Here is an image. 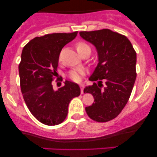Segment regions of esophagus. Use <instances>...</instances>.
<instances>
[{
    "label": "esophagus",
    "instance_id": "1",
    "mask_svg": "<svg viewBox=\"0 0 157 157\" xmlns=\"http://www.w3.org/2000/svg\"><path fill=\"white\" fill-rule=\"evenodd\" d=\"M80 89H81V93H83V89H84V85L82 83H80Z\"/></svg>",
    "mask_w": 157,
    "mask_h": 157
}]
</instances>
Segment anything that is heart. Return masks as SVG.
<instances>
[{"label": "heart", "mask_w": 157, "mask_h": 157, "mask_svg": "<svg viewBox=\"0 0 157 157\" xmlns=\"http://www.w3.org/2000/svg\"><path fill=\"white\" fill-rule=\"evenodd\" d=\"M76 48L78 53L84 51L86 49H90L89 46L88 44H86L84 42H79L77 43L76 45ZM84 71L82 69H75L72 70L71 71H70L69 73V77L71 80L75 81V82H80L82 80V77L84 75Z\"/></svg>", "instance_id": "heart-1"}]
</instances>
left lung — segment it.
I'll list each match as a JSON object with an SVG mask.
<instances>
[{
  "mask_svg": "<svg viewBox=\"0 0 157 157\" xmlns=\"http://www.w3.org/2000/svg\"><path fill=\"white\" fill-rule=\"evenodd\" d=\"M80 35L94 46L98 56V63L89 77L97 82L84 89L94 100L86 107V113L94 121H110L121 112L131 96L136 77V52L125 36L107 29L80 32Z\"/></svg>",
  "mask_w": 157,
  "mask_h": 157,
  "instance_id": "8db88e82",
  "label": "left lung"
}]
</instances>
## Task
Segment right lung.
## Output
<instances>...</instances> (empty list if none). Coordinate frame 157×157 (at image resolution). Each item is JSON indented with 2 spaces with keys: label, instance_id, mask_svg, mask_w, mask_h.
I'll use <instances>...</instances> for the list:
<instances>
[{
  "label": "right lung",
  "instance_id": "1",
  "mask_svg": "<svg viewBox=\"0 0 157 157\" xmlns=\"http://www.w3.org/2000/svg\"><path fill=\"white\" fill-rule=\"evenodd\" d=\"M72 33H53L36 37L23 48L19 65L21 92L30 112L38 121L56 125L66 119L69 102L80 94L77 83L66 80L55 91L52 82L57 76L62 48L76 37Z\"/></svg>",
  "mask_w": 157,
  "mask_h": 157
}]
</instances>
